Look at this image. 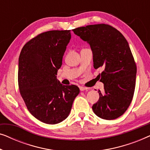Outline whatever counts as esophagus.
Listing matches in <instances>:
<instances>
[{
	"instance_id": "34e87169",
	"label": "esophagus",
	"mask_w": 150,
	"mask_h": 150,
	"mask_svg": "<svg viewBox=\"0 0 150 150\" xmlns=\"http://www.w3.org/2000/svg\"><path fill=\"white\" fill-rule=\"evenodd\" d=\"M79 88H80V90H81V91H88V90H89V88L83 87V86H80Z\"/></svg>"
}]
</instances>
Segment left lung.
I'll return each mask as SVG.
<instances>
[{
  "instance_id": "1",
  "label": "left lung",
  "mask_w": 150,
  "mask_h": 150,
  "mask_svg": "<svg viewBox=\"0 0 150 150\" xmlns=\"http://www.w3.org/2000/svg\"><path fill=\"white\" fill-rule=\"evenodd\" d=\"M74 34L90 45L93 67H102L98 76L104 83V93L92 106L94 113L104 120L122 116L132 102L136 84L137 66L128 43L115 28L106 24L82 26Z\"/></svg>"
}]
</instances>
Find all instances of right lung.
<instances>
[{
    "instance_id": "1",
    "label": "right lung",
    "mask_w": 150,
    "mask_h": 150,
    "mask_svg": "<svg viewBox=\"0 0 150 150\" xmlns=\"http://www.w3.org/2000/svg\"><path fill=\"white\" fill-rule=\"evenodd\" d=\"M70 30H50L26 43L18 61V87L28 111L41 122L56 124L66 119L80 89L57 79Z\"/></svg>"
}]
</instances>
